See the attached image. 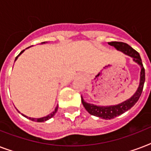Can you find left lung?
I'll return each instance as SVG.
<instances>
[{
	"instance_id": "8db88e82",
	"label": "left lung",
	"mask_w": 151,
	"mask_h": 151,
	"mask_svg": "<svg viewBox=\"0 0 151 151\" xmlns=\"http://www.w3.org/2000/svg\"><path fill=\"white\" fill-rule=\"evenodd\" d=\"M108 44L110 45L114 46V48H117V50L122 51L129 56L132 57L134 61L140 65L141 73L140 83H139V86L136 93L130 99L124 101V103H120L118 105L110 106H98L93 105V104L87 103L84 101L83 98L81 97V102H82L83 106L90 114L94 115V116H96V117H101V118L106 120L114 118L117 116H119V115L122 114L123 113L126 112L127 110H129V109H131L139 99V97L142 94V92H143L144 82H145V69L143 67L142 59H141L139 52H136L128 44L124 43V42L112 41V42H109Z\"/></svg>"
}]
</instances>
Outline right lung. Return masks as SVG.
Masks as SVG:
<instances>
[{"label": "right lung", "instance_id": "1", "mask_svg": "<svg viewBox=\"0 0 151 151\" xmlns=\"http://www.w3.org/2000/svg\"><path fill=\"white\" fill-rule=\"evenodd\" d=\"M43 43H45V42H42V44H43ZM23 51H24V50H22V52H20L19 54L17 56H16V58H15V60H16V59H17L18 56H19V55L20 54H22V52H23ZM57 110H58V106H57L56 107H55V110H54V111H53V112L51 113L50 114L47 115L46 117H41V118H31V117H29V120H31V121H33V122H45V121H47V120H48V119H50V118H52V117H53V116H54L55 114V113L57 112ZM22 115H23V114H22ZM23 116H24V117H27V116H25V115H23Z\"/></svg>", "mask_w": 151, "mask_h": 151}]
</instances>
